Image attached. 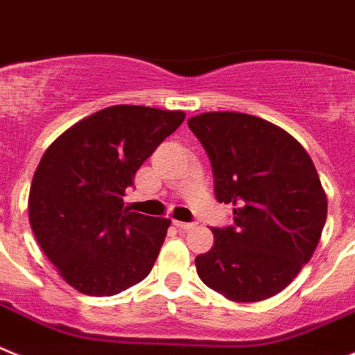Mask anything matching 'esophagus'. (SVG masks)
<instances>
[{
	"mask_svg": "<svg viewBox=\"0 0 355 355\" xmlns=\"http://www.w3.org/2000/svg\"><path fill=\"white\" fill-rule=\"evenodd\" d=\"M173 225L177 226L178 230H184V232H187V230H193L194 225L193 223H184V221H173Z\"/></svg>",
	"mask_w": 355,
	"mask_h": 355,
	"instance_id": "esophagus-1",
	"label": "esophagus"
}]
</instances>
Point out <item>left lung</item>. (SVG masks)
<instances>
[{"mask_svg":"<svg viewBox=\"0 0 355 355\" xmlns=\"http://www.w3.org/2000/svg\"><path fill=\"white\" fill-rule=\"evenodd\" d=\"M187 125L209 154L214 193L233 226L212 228L194 263L209 288L235 302L276 295L308 263L327 219V196L302 145L263 118L201 113Z\"/></svg>","mask_w":355,"mask_h":355,"instance_id":"8db88e82","label":"left lung"}]
</instances>
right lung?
<instances>
[{"label":"right lung","mask_w":355,"mask_h":355,"mask_svg":"<svg viewBox=\"0 0 355 355\" xmlns=\"http://www.w3.org/2000/svg\"><path fill=\"white\" fill-rule=\"evenodd\" d=\"M184 111L111 106L54 139L33 175L30 225L60 276L86 295H116L154 267L170 219L130 212L123 196Z\"/></svg>","instance_id":"obj_1"}]
</instances>
